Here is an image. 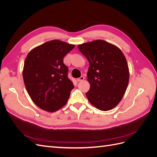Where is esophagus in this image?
<instances>
[{
	"label": "esophagus",
	"mask_w": 157,
	"mask_h": 157,
	"mask_svg": "<svg viewBox=\"0 0 157 157\" xmlns=\"http://www.w3.org/2000/svg\"><path fill=\"white\" fill-rule=\"evenodd\" d=\"M84 79V77H83V76H81V77H79L77 78V81L78 82H80V81H82V80Z\"/></svg>",
	"instance_id": "esophagus-1"
}]
</instances>
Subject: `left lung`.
Here are the masks:
<instances>
[{
  "instance_id": "left-lung-1",
  "label": "left lung",
  "mask_w": 157,
  "mask_h": 157,
  "mask_svg": "<svg viewBox=\"0 0 157 157\" xmlns=\"http://www.w3.org/2000/svg\"><path fill=\"white\" fill-rule=\"evenodd\" d=\"M78 48L90 63L88 99L99 110H111L121 101L128 87L129 69L125 56L117 46L102 40L80 44Z\"/></svg>"
}]
</instances>
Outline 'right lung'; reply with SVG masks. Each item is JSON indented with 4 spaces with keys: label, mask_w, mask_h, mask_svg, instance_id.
I'll use <instances>...</instances> for the list:
<instances>
[{
    "label": "right lung",
    "mask_w": 157,
    "mask_h": 157,
    "mask_svg": "<svg viewBox=\"0 0 157 157\" xmlns=\"http://www.w3.org/2000/svg\"><path fill=\"white\" fill-rule=\"evenodd\" d=\"M75 45L52 40L33 49L26 57L23 71L27 91L36 105L48 112L63 107L74 88L68 78L63 58Z\"/></svg>",
    "instance_id": "1"
}]
</instances>
